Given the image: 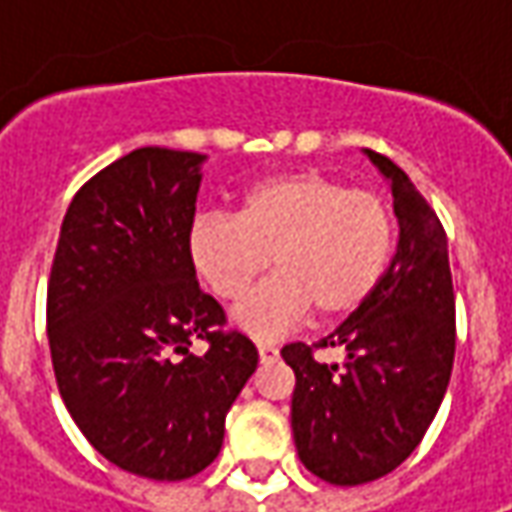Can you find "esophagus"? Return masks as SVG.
Wrapping results in <instances>:
<instances>
[{
	"instance_id": "obj_1",
	"label": "esophagus",
	"mask_w": 512,
	"mask_h": 512,
	"mask_svg": "<svg viewBox=\"0 0 512 512\" xmlns=\"http://www.w3.org/2000/svg\"><path fill=\"white\" fill-rule=\"evenodd\" d=\"M276 356H279V347H276V344H270V342L259 344V359H262V364L273 362Z\"/></svg>"
}]
</instances>
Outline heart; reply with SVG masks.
<instances>
[{
  "label": "heart",
  "instance_id": "b5f03b06",
  "mask_svg": "<svg viewBox=\"0 0 512 512\" xmlns=\"http://www.w3.org/2000/svg\"><path fill=\"white\" fill-rule=\"evenodd\" d=\"M393 239V213L379 193L296 170L250 187L236 216H199L187 253L225 302L242 299L273 256L279 273L236 307L233 322L253 339H276L310 310L325 322L356 313L382 282Z\"/></svg>",
  "mask_w": 512,
  "mask_h": 512
}]
</instances>
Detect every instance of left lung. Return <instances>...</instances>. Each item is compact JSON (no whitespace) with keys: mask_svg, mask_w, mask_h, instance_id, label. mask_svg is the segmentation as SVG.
<instances>
[{"mask_svg":"<svg viewBox=\"0 0 512 512\" xmlns=\"http://www.w3.org/2000/svg\"><path fill=\"white\" fill-rule=\"evenodd\" d=\"M393 190L399 245L373 296L316 347L344 350V364L313 359L305 342L282 347L296 373L290 424L299 459L322 482L353 487L396 470L439 413L456 353V296L447 236L399 165L364 150Z\"/></svg>","mask_w":512,"mask_h":512,"instance_id":"obj_1","label":"left lung"}]
</instances>
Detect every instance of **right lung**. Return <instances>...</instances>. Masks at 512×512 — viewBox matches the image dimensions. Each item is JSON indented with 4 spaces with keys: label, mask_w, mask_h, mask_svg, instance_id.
I'll use <instances>...</instances> for the list:
<instances>
[{
    "label": "right lung",
    "mask_w": 512,
    "mask_h": 512,
    "mask_svg": "<svg viewBox=\"0 0 512 512\" xmlns=\"http://www.w3.org/2000/svg\"><path fill=\"white\" fill-rule=\"evenodd\" d=\"M202 162L139 148L99 170L73 196L50 267L62 402L110 464L153 482L190 479L219 456L227 410L259 364L187 253Z\"/></svg>",
    "instance_id": "1"
}]
</instances>
